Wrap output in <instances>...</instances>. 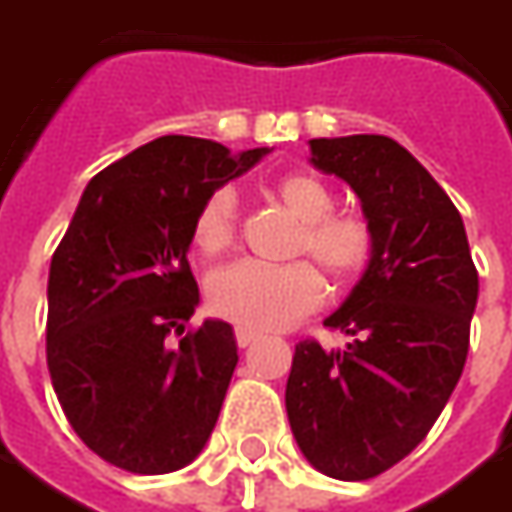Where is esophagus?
I'll return each instance as SVG.
<instances>
[{
    "label": "esophagus",
    "mask_w": 512,
    "mask_h": 512,
    "mask_svg": "<svg viewBox=\"0 0 512 512\" xmlns=\"http://www.w3.org/2000/svg\"><path fill=\"white\" fill-rule=\"evenodd\" d=\"M257 338H260V332H255V330H246V327H238V330H235V341H238V346H241V349L252 346Z\"/></svg>",
    "instance_id": "34e87169"
}]
</instances>
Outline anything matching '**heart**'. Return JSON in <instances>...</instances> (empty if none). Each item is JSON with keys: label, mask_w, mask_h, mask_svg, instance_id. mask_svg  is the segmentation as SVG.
Here are the masks:
<instances>
[{"label": "heart", "mask_w": 512, "mask_h": 512, "mask_svg": "<svg viewBox=\"0 0 512 512\" xmlns=\"http://www.w3.org/2000/svg\"><path fill=\"white\" fill-rule=\"evenodd\" d=\"M266 194L285 207L299 230L291 255L316 263L332 285H352L374 257V227L360 210L332 207V191L313 171H285L266 185ZM238 238V196L230 185L216 188L199 205L191 224V244L202 257L230 252ZM313 263L285 266L235 263L207 285V305L219 318L246 330H282L313 313L324 299V282Z\"/></svg>", "instance_id": "b5f03b06"}]
</instances>
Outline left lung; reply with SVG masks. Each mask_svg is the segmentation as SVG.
Here are the masks:
<instances>
[{"label": "left lung", "mask_w": 512, "mask_h": 512, "mask_svg": "<svg viewBox=\"0 0 512 512\" xmlns=\"http://www.w3.org/2000/svg\"><path fill=\"white\" fill-rule=\"evenodd\" d=\"M374 227L366 274L324 327L352 341L296 343L285 410L302 455L335 480H371L427 438L468 355L477 268L466 227L416 157L385 135L313 138Z\"/></svg>", "instance_id": "left-lung-1"}]
</instances>
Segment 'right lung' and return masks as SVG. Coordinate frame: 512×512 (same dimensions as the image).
<instances>
[{
    "label": "right lung",
    "mask_w": 512,
    "mask_h": 512,
    "mask_svg": "<svg viewBox=\"0 0 512 512\" xmlns=\"http://www.w3.org/2000/svg\"><path fill=\"white\" fill-rule=\"evenodd\" d=\"M268 155L163 135L88 182L49 266L46 366L82 443L132 474H169L205 449L238 343L227 321L185 330L199 205ZM177 334L180 347H169Z\"/></svg>",
    "instance_id": "obj_1"
}]
</instances>
